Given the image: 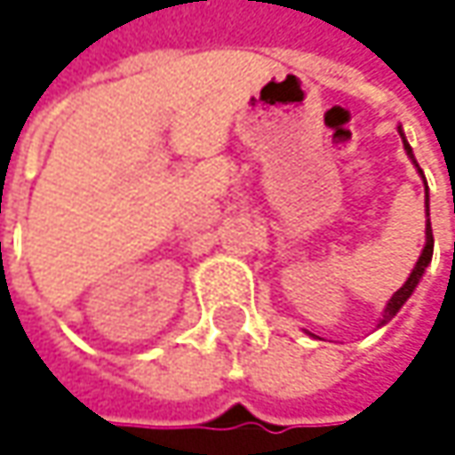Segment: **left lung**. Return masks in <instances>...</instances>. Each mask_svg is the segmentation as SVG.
<instances>
[{"instance_id": "8db88e82", "label": "left lung", "mask_w": 455, "mask_h": 455, "mask_svg": "<svg viewBox=\"0 0 455 455\" xmlns=\"http://www.w3.org/2000/svg\"><path fill=\"white\" fill-rule=\"evenodd\" d=\"M398 134L403 139V149H406V155H409V160L416 165V171H419V176L424 179V173H421V168H419V163H416V157H413V149H411V144L406 141V134H403V129L398 126ZM424 211H427V227H424V250H421V255H419V260H416V266L411 268L409 279L403 282V287L387 300V306H385V311H382V318H379V323H377V329L379 326H385L387 321H393L395 314L406 306V300H409L411 295H413V290L419 287V282H421V276H424V271H427V266L432 263V250H435V239H432V224H429V189H427V181H424Z\"/></svg>"}]
</instances>
